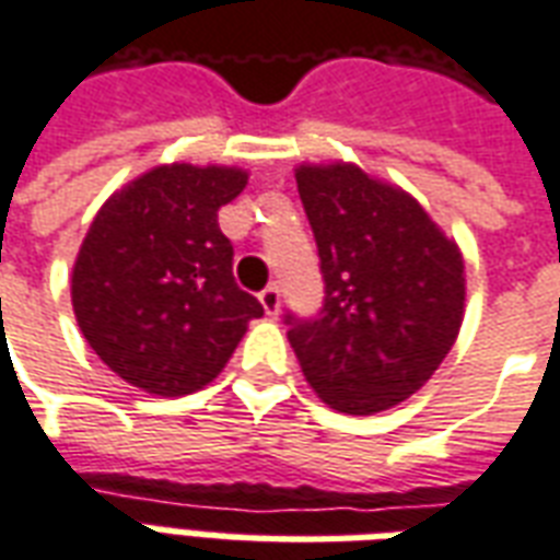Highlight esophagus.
<instances>
[{"mask_svg":"<svg viewBox=\"0 0 560 560\" xmlns=\"http://www.w3.org/2000/svg\"><path fill=\"white\" fill-rule=\"evenodd\" d=\"M257 300H260V305H264V312H267L269 317L279 315V308H281V291H279V284H267L264 291L257 293Z\"/></svg>","mask_w":560,"mask_h":560,"instance_id":"1","label":"esophagus"}]
</instances>
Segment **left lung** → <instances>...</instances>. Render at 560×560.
I'll return each instance as SVG.
<instances>
[{
  "mask_svg": "<svg viewBox=\"0 0 560 560\" xmlns=\"http://www.w3.org/2000/svg\"><path fill=\"white\" fill-rule=\"evenodd\" d=\"M296 188L324 276L312 317L288 312L305 381L341 413L405 401L444 363L465 312L456 243L401 188L353 164L300 167Z\"/></svg>",
  "mask_w": 560,
  "mask_h": 560,
  "instance_id": "left-lung-1",
  "label": "left lung"
}]
</instances>
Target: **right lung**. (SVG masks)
Masks as SVG:
<instances>
[{
	"label": "right lung",
	"mask_w": 560,
	"mask_h": 560,
	"mask_svg": "<svg viewBox=\"0 0 560 560\" xmlns=\"http://www.w3.org/2000/svg\"><path fill=\"white\" fill-rule=\"evenodd\" d=\"M245 179L236 167H155L98 209L80 245L71 303L83 339L152 396L207 387L264 315L233 279V245L219 228Z\"/></svg>",
	"instance_id": "right-lung-1"
}]
</instances>
